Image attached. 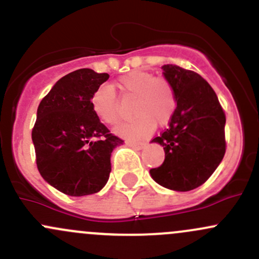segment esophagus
<instances>
[{"label": "esophagus", "instance_id": "34e87169", "mask_svg": "<svg viewBox=\"0 0 259 259\" xmlns=\"http://www.w3.org/2000/svg\"><path fill=\"white\" fill-rule=\"evenodd\" d=\"M126 145L130 146V148L135 149V150H141V149L145 148V144L144 143H133V141H127Z\"/></svg>", "mask_w": 259, "mask_h": 259}]
</instances>
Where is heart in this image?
I'll use <instances>...</instances> for the list:
<instances>
[{
    "instance_id": "1",
    "label": "heart",
    "mask_w": 259,
    "mask_h": 259,
    "mask_svg": "<svg viewBox=\"0 0 259 259\" xmlns=\"http://www.w3.org/2000/svg\"><path fill=\"white\" fill-rule=\"evenodd\" d=\"M124 99L134 98L132 114L134 118L115 129L119 137L141 139L150 135L155 126H164L176 110V94L168 80L144 70H133L116 81ZM92 109L100 121L115 125L120 118L119 100L110 85H100L92 95Z\"/></svg>"
}]
</instances>
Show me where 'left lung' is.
<instances>
[{
	"mask_svg": "<svg viewBox=\"0 0 259 259\" xmlns=\"http://www.w3.org/2000/svg\"><path fill=\"white\" fill-rule=\"evenodd\" d=\"M165 79L176 94L168 127L151 143L164 148L161 166L151 168L155 182L174 191L201 186L221 164L226 152V116L216 93L201 75L175 64H165Z\"/></svg>",
	"mask_w": 259,
	"mask_h": 259,
	"instance_id": "obj_1",
	"label": "left lung"
}]
</instances>
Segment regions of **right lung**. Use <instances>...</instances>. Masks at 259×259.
<instances>
[{"mask_svg": "<svg viewBox=\"0 0 259 259\" xmlns=\"http://www.w3.org/2000/svg\"><path fill=\"white\" fill-rule=\"evenodd\" d=\"M109 78L89 68L61 78L39 103L32 130L37 167L46 182L69 196L99 192L121 139L110 134L92 109V95Z\"/></svg>", "mask_w": 259, "mask_h": 259, "instance_id": "1", "label": "right lung"}]
</instances>
